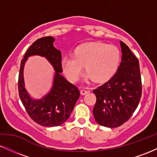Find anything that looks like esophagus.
I'll return each mask as SVG.
<instances>
[{
    "instance_id": "34e87169",
    "label": "esophagus",
    "mask_w": 157,
    "mask_h": 157,
    "mask_svg": "<svg viewBox=\"0 0 157 157\" xmlns=\"http://www.w3.org/2000/svg\"><path fill=\"white\" fill-rule=\"evenodd\" d=\"M89 92V91H88V90H86V89H82L80 91V93L82 95L86 94H88Z\"/></svg>"
}]
</instances>
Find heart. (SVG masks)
Wrapping results in <instances>:
<instances>
[{
    "instance_id": "heart-1",
    "label": "heart",
    "mask_w": 157,
    "mask_h": 157,
    "mask_svg": "<svg viewBox=\"0 0 157 157\" xmlns=\"http://www.w3.org/2000/svg\"><path fill=\"white\" fill-rule=\"evenodd\" d=\"M121 55L114 45L101 42L88 43L77 46L73 57H64L61 67L64 75L71 82H77L80 78L82 66L86 77H91L97 82L109 80L116 73Z\"/></svg>"
}]
</instances>
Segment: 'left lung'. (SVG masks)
<instances>
[{
  "label": "left lung",
  "mask_w": 157,
  "mask_h": 157,
  "mask_svg": "<svg viewBox=\"0 0 157 157\" xmlns=\"http://www.w3.org/2000/svg\"><path fill=\"white\" fill-rule=\"evenodd\" d=\"M122 61L109 81L93 90L97 101L93 114L99 125L117 128L130 119L140 101L142 81L138 59L120 41Z\"/></svg>",
  "instance_id": "obj_1"
}]
</instances>
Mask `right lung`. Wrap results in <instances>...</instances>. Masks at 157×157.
Segmentation results:
<instances>
[{
	"instance_id": "obj_1",
	"label": "right lung",
	"mask_w": 157,
	"mask_h": 157,
	"mask_svg": "<svg viewBox=\"0 0 157 157\" xmlns=\"http://www.w3.org/2000/svg\"><path fill=\"white\" fill-rule=\"evenodd\" d=\"M54 37H44L32 44L21 60L18 77L19 96L26 112L34 121L45 127H55L63 124L69 117L80 97V91L77 86L61 75L62 56L60 50L54 47ZM32 55L46 57L56 71L51 90L40 100L32 98L24 87V65L28 57Z\"/></svg>"
}]
</instances>
